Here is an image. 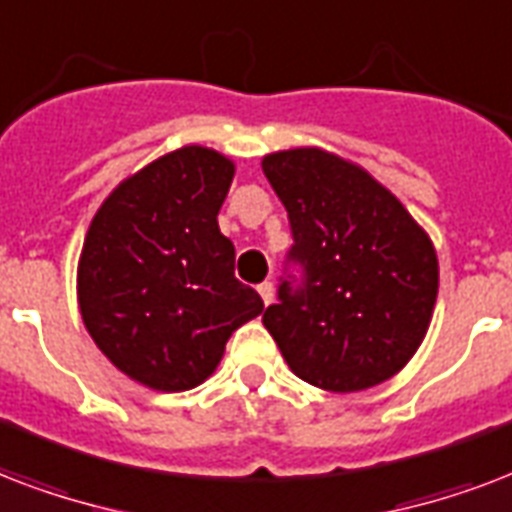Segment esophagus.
<instances>
[{
	"instance_id": "esophagus-1",
	"label": "esophagus",
	"mask_w": 512,
	"mask_h": 512,
	"mask_svg": "<svg viewBox=\"0 0 512 512\" xmlns=\"http://www.w3.org/2000/svg\"><path fill=\"white\" fill-rule=\"evenodd\" d=\"M259 296H261V301H264V304H272V301H275V285L272 283H261L259 285Z\"/></svg>"
}]
</instances>
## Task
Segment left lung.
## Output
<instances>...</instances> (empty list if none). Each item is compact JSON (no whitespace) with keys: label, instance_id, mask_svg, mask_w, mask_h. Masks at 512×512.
Wrapping results in <instances>:
<instances>
[{"label":"left lung","instance_id":"obj_1","mask_svg":"<svg viewBox=\"0 0 512 512\" xmlns=\"http://www.w3.org/2000/svg\"><path fill=\"white\" fill-rule=\"evenodd\" d=\"M261 170L288 211V256L304 269L264 312L285 363L328 392L387 382L433 320V240L387 186L339 154L299 146L267 154Z\"/></svg>","mask_w":512,"mask_h":512}]
</instances>
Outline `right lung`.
I'll return each instance as SVG.
<instances>
[{"instance_id": "add662e5", "label": "right lung", "mask_w": 512, "mask_h": 512, "mask_svg": "<svg viewBox=\"0 0 512 512\" xmlns=\"http://www.w3.org/2000/svg\"><path fill=\"white\" fill-rule=\"evenodd\" d=\"M235 162L181 146L117 184L90 221L77 267V301L98 350L157 392L202 384L232 331L264 301L235 277V245L219 211Z\"/></svg>"}]
</instances>
